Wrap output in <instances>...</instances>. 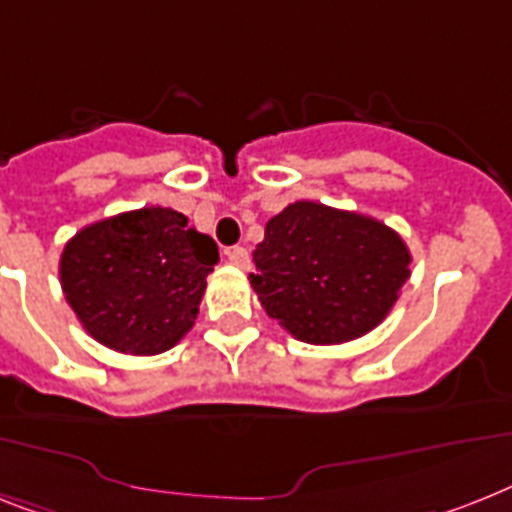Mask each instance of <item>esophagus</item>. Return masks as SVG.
Masks as SVG:
<instances>
[{
	"label": "esophagus",
	"instance_id": "34e87169",
	"mask_svg": "<svg viewBox=\"0 0 512 512\" xmlns=\"http://www.w3.org/2000/svg\"><path fill=\"white\" fill-rule=\"evenodd\" d=\"M226 255H228V263L236 265V268H242V270L249 268V252L244 247H231Z\"/></svg>",
	"mask_w": 512,
	"mask_h": 512
}]
</instances>
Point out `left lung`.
Listing matches in <instances>:
<instances>
[{
	"label": "left lung",
	"mask_w": 512,
	"mask_h": 512,
	"mask_svg": "<svg viewBox=\"0 0 512 512\" xmlns=\"http://www.w3.org/2000/svg\"><path fill=\"white\" fill-rule=\"evenodd\" d=\"M410 260L402 236L381 220L302 199L265 223L249 284L294 339L342 344L389 315Z\"/></svg>",
	"instance_id": "1"
}]
</instances>
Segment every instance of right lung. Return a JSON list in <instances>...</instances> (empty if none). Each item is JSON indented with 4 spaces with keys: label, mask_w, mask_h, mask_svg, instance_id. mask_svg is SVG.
<instances>
[{
    "label": "right lung",
    "mask_w": 512,
    "mask_h": 512,
    "mask_svg": "<svg viewBox=\"0 0 512 512\" xmlns=\"http://www.w3.org/2000/svg\"><path fill=\"white\" fill-rule=\"evenodd\" d=\"M218 244L170 207H141L81 228L62 249V292L99 344L160 355L199 313Z\"/></svg>",
    "instance_id": "1"
}]
</instances>
